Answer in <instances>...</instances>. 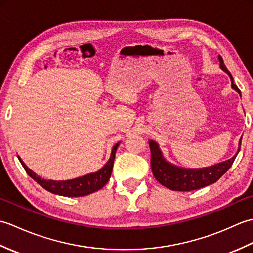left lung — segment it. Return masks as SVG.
<instances>
[{"instance_id":"8db88e82","label":"left lung","mask_w":253,"mask_h":253,"mask_svg":"<svg viewBox=\"0 0 253 253\" xmlns=\"http://www.w3.org/2000/svg\"><path fill=\"white\" fill-rule=\"evenodd\" d=\"M219 66L224 72H226L230 80H232V88L235 89L240 94V90L237 88V85L234 84V78L232 74L229 73L227 67L225 66L223 58L218 56ZM243 138V137H241ZM241 138L239 141L238 151L232 159L224 161L218 164L204 169H182L169 163L166 161L162 152L159 148V144L153 140L149 141L150 150H151V169L152 173L161 185L169 188L170 190L175 191H191L196 189H200L202 187L209 186L217 181L221 177L226 173L230 166L233 165L234 161L237 157V154L240 150L241 146Z\"/></svg>"}]
</instances>
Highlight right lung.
<instances>
[{
  "label": "right lung",
  "mask_w": 253,
  "mask_h": 253,
  "mask_svg": "<svg viewBox=\"0 0 253 253\" xmlns=\"http://www.w3.org/2000/svg\"><path fill=\"white\" fill-rule=\"evenodd\" d=\"M118 146H120V142L116 143L115 146L113 147L110 160L107 161V163L100 170L69 180L56 181L41 178L40 176H38L31 169L27 168L26 164L23 162V160L19 157L18 160L20 161L21 165H23V168L25 169L26 173L28 174L32 179H35L41 187H43L45 190L64 197H83L90 195V193H92L94 191H98L107 181H109Z\"/></svg>",
  "instance_id": "1"
}]
</instances>
